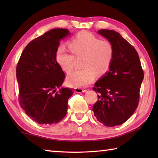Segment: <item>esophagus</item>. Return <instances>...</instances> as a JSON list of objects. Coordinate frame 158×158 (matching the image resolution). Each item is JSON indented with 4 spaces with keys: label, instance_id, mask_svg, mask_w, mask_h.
Returning <instances> with one entry per match:
<instances>
[{
    "label": "esophagus",
    "instance_id": "esophagus-1",
    "mask_svg": "<svg viewBox=\"0 0 158 158\" xmlns=\"http://www.w3.org/2000/svg\"><path fill=\"white\" fill-rule=\"evenodd\" d=\"M86 90L84 89H81V88H75V92L76 93H83V92H85Z\"/></svg>",
    "mask_w": 158,
    "mask_h": 158
}]
</instances>
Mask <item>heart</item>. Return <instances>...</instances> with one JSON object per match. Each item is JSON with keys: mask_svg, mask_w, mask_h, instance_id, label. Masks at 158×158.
<instances>
[{"mask_svg": "<svg viewBox=\"0 0 158 158\" xmlns=\"http://www.w3.org/2000/svg\"><path fill=\"white\" fill-rule=\"evenodd\" d=\"M69 48L64 45L58 47L56 60L66 73L74 68L75 57L84 56V68L74 71L68 77V82L76 86H87L94 81L96 74L102 75L109 70L114 58V49L111 42L100 39L88 31H82L69 40Z\"/></svg>", "mask_w": 158, "mask_h": 158, "instance_id": "b5f03b06", "label": "heart"}]
</instances>
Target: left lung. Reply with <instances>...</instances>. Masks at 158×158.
<instances>
[{"label":"left lung","instance_id":"1","mask_svg":"<svg viewBox=\"0 0 158 158\" xmlns=\"http://www.w3.org/2000/svg\"><path fill=\"white\" fill-rule=\"evenodd\" d=\"M98 33L111 42L114 54L109 72L93 88L98 93L93 111L99 122L113 127L125 123L137 108L143 71L135 47L118 32Z\"/></svg>","mask_w":158,"mask_h":158}]
</instances>
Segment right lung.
Here are the masks:
<instances>
[{"mask_svg": "<svg viewBox=\"0 0 158 158\" xmlns=\"http://www.w3.org/2000/svg\"><path fill=\"white\" fill-rule=\"evenodd\" d=\"M56 28L29 42L17 65L19 100L26 114L37 123H57L65 116L73 90L61 88L65 75L56 60L60 40L69 35Z\"/></svg>", "mask_w": 158, "mask_h": 158, "instance_id": "obj_1", "label": "right lung"}]
</instances>
